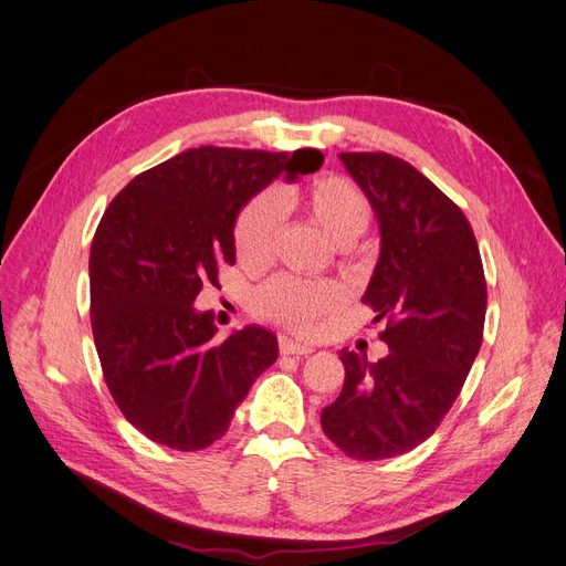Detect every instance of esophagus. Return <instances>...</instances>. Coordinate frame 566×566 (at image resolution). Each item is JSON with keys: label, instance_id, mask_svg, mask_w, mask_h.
Here are the masks:
<instances>
[{"label": "esophagus", "instance_id": "34e87169", "mask_svg": "<svg viewBox=\"0 0 566 566\" xmlns=\"http://www.w3.org/2000/svg\"><path fill=\"white\" fill-rule=\"evenodd\" d=\"M279 352L285 356V354H297V356H306V354H312L314 352V347H310V345H302V342H297V339H293V337H285V335H281L279 337Z\"/></svg>", "mask_w": 566, "mask_h": 566}]
</instances>
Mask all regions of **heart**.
<instances>
[{"label":"heart","mask_w":566,"mask_h":566,"mask_svg":"<svg viewBox=\"0 0 566 566\" xmlns=\"http://www.w3.org/2000/svg\"><path fill=\"white\" fill-rule=\"evenodd\" d=\"M306 219L337 245H349L364 235L373 221L368 196L347 177H318L285 198ZM281 200L271 191L256 193L238 212L233 227V248L241 266L254 271L271 262L273 245L281 231ZM345 300L342 287L333 281H300L276 276L254 290L252 312L290 331L310 333L314 325L333 314Z\"/></svg>","instance_id":"heart-1"}]
</instances>
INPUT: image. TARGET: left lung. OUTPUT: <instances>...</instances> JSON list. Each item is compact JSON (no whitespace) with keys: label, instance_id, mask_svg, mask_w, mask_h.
Returning <instances> with one entry per match:
<instances>
[{"label":"left lung","instance_id":"left-lung-1","mask_svg":"<svg viewBox=\"0 0 566 566\" xmlns=\"http://www.w3.org/2000/svg\"><path fill=\"white\" fill-rule=\"evenodd\" d=\"M380 221L364 304L389 354L342 352L345 385L321 427L354 460L413 451L434 434L482 347L486 279L468 217L418 169L382 150L339 153Z\"/></svg>","mask_w":566,"mask_h":566}]
</instances>
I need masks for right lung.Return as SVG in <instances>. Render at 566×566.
I'll return each instance as SVG.
<instances>
[{
  "mask_svg": "<svg viewBox=\"0 0 566 566\" xmlns=\"http://www.w3.org/2000/svg\"><path fill=\"white\" fill-rule=\"evenodd\" d=\"M323 153L200 146L136 175L101 217L92 252V333L104 380L123 416L177 451L224 437L252 382L279 358L276 335L248 325L214 339L193 300L235 264L243 205L287 175H312Z\"/></svg>",
  "mask_w": 566,
  "mask_h": 566,
  "instance_id": "right-lung-1",
  "label": "right lung"
}]
</instances>
